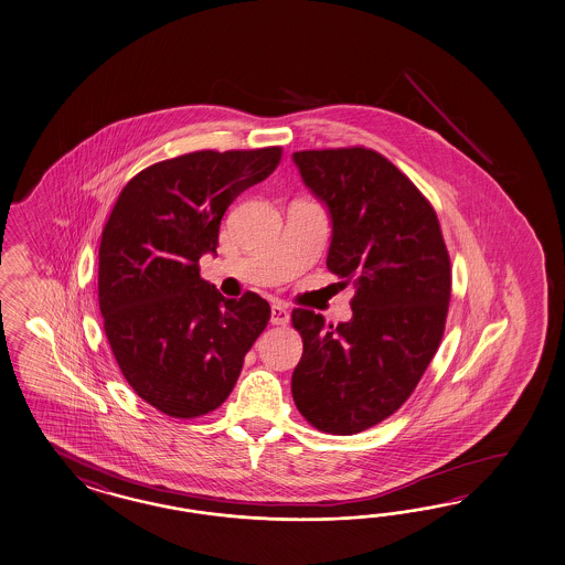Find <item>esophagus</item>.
<instances>
[{
    "label": "esophagus",
    "instance_id": "34e87169",
    "mask_svg": "<svg viewBox=\"0 0 565 565\" xmlns=\"http://www.w3.org/2000/svg\"><path fill=\"white\" fill-rule=\"evenodd\" d=\"M271 324H276V327H286L289 322V312L281 306V303H274L271 306V320H269Z\"/></svg>",
    "mask_w": 565,
    "mask_h": 565
}]
</instances>
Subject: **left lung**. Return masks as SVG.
Returning a JSON list of instances; mask_svg holds the SVG:
<instances>
[{
	"label": "left lung",
	"mask_w": 565,
	"mask_h": 565,
	"mask_svg": "<svg viewBox=\"0 0 565 565\" xmlns=\"http://www.w3.org/2000/svg\"><path fill=\"white\" fill-rule=\"evenodd\" d=\"M331 210L327 267L353 284V318L337 327L296 308L303 353L291 396L312 427L355 435L398 411L439 349L451 259L433 204L398 167L365 147L294 152Z\"/></svg>",
	"instance_id": "8db88e82"
}]
</instances>
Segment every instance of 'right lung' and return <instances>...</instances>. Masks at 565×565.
<instances>
[{"label": "right lung", "instance_id": "right-lung-1", "mask_svg": "<svg viewBox=\"0 0 565 565\" xmlns=\"http://www.w3.org/2000/svg\"><path fill=\"white\" fill-rule=\"evenodd\" d=\"M281 147L193 151L142 169L111 207L99 243L97 298L128 385L171 418L221 406L271 308L247 291L224 298L200 277L238 193L269 178Z\"/></svg>", "mask_w": 565, "mask_h": 565}]
</instances>
